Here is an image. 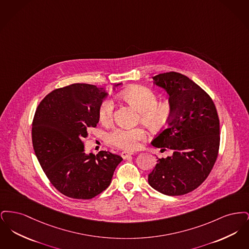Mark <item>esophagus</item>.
<instances>
[{"label":"esophagus","mask_w":249,"mask_h":249,"mask_svg":"<svg viewBox=\"0 0 249 249\" xmlns=\"http://www.w3.org/2000/svg\"><path fill=\"white\" fill-rule=\"evenodd\" d=\"M120 155H121V157L125 160V159L129 158L131 155H133V153H132V152H128V151H123V152H121V154Z\"/></svg>","instance_id":"1"}]
</instances>
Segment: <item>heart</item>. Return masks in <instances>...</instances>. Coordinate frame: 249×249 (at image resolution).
<instances>
[{"label":"heart","mask_w":249,"mask_h":249,"mask_svg":"<svg viewBox=\"0 0 249 249\" xmlns=\"http://www.w3.org/2000/svg\"><path fill=\"white\" fill-rule=\"evenodd\" d=\"M121 99L135 107L140 114L141 120L154 130L162 129L172 116V107L169 103H158L159 97L152 89L145 87H134L119 95ZM114 103L112 99L106 98L102 101L98 114L103 123H108L113 119ZM143 128L133 129L116 128L107 133V142L119 148L132 150L138 147L139 142L146 137Z\"/></svg>","instance_id":"1"}]
</instances>
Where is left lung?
Returning a JSON list of instances; mask_svg holds the SVG:
<instances>
[{"mask_svg": "<svg viewBox=\"0 0 249 249\" xmlns=\"http://www.w3.org/2000/svg\"><path fill=\"white\" fill-rule=\"evenodd\" d=\"M169 96L172 116L151 142L173 155L159 159L148 175L149 185L169 196L187 194L209 176L219 148V119L212 99L188 76L176 71L152 77Z\"/></svg>", "mask_w": 249, "mask_h": 249, "instance_id": "8db88e82", "label": "left lung"}]
</instances>
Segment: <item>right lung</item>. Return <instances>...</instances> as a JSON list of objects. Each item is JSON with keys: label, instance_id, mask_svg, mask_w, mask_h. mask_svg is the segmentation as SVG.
Returning a JSON list of instances; mask_svg holds the SVG:
<instances>
[{"label": "right lung", "instance_id": "obj_1", "mask_svg": "<svg viewBox=\"0 0 249 249\" xmlns=\"http://www.w3.org/2000/svg\"><path fill=\"white\" fill-rule=\"evenodd\" d=\"M107 95L94 85L71 84L51 91L36 109L32 137L37 160L51 184L72 199L89 200L107 190L123 160L108 151L85 153L83 139L99 122Z\"/></svg>", "mask_w": 249, "mask_h": 249}]
</instances>
